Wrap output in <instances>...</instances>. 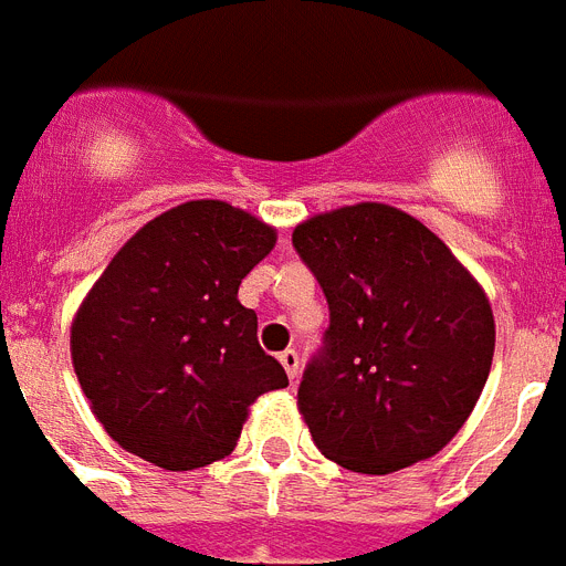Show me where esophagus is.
Here are the masks:
<instances>
[{
	"instance_id": "34e87169",
	"label": "esophagus",
	"mask_w": 566,
	"mask_h": 566,
	"mask_svg": "<svg viewBox=\"0 0 566 566\" xmlns=\"http://www.w3.org/2000/svg\"><path fill=\"white\" fill-rule=\"evenodd\" d=\"M280 365L286 368L289 379L295 382L297 374H301V356H297V350H292V347H289V350H283V354H280Z\"/></svg>"
}]
</instances>
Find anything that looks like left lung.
I'll return each mask as SVG.
<instances>
[{"label": "left lung", "mask_w": 566, "mask_h": 566, "mask_svg": "<svg viewBox=\"0 0 566 566\" xmlns=\"http://www.w3.org/2000/svg\"><path fill=\"white\" fill-rule=\"evenodd\" d=\"M329 327L297 406L321 453L395 473L464 427L494 359V312L453 251L409 212L354 205L297 224Z\"/></svg>", "instance_id": "1"}]
</instances>
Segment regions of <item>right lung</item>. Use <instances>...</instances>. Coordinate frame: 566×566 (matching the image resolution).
<instances>
[{
	"instance_id": "right-lung-1",
	"label": "right lung",
	"mask_w": 566,
	"mask_h": 566,
	"mask_svg": "<svg viewBox=\"0 0 566 566\" xmlns=\"http://www.w3.org/2000/svg\"><path fill=\"white\" fill-rule=\"evenodd\" d=\"M277 237L224 201L171 207L122 245L72 321V365L93 415L128 453L163 470L219 462L248 406L286 388L256 342L239 283Z\"/></svg>"
}]
</instances>
